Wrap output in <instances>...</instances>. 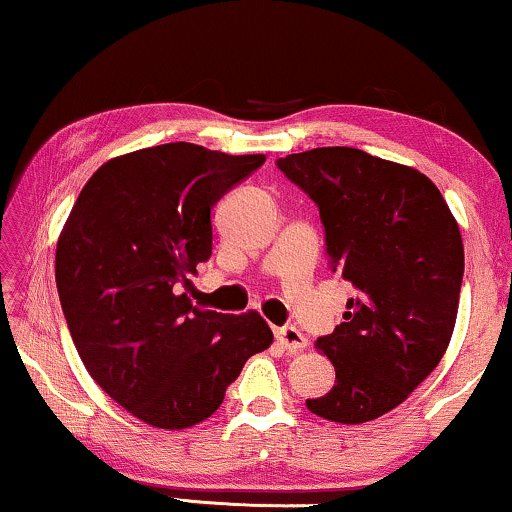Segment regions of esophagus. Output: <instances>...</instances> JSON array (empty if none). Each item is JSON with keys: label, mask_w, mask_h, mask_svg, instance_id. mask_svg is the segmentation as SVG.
<instances>
[{"label": "esophagus", "mask_w": 512, "mask_h": 512, "mask_svg": "<svg viewBox=\"0 0 512 512\" xmlns=\"http://www.w3.org/2000/svg\"><path fill=\"white\" fill-rule=\"evenodd\" d=\"M275 335H277L279 345H282L286 352H298V349H305L307 347V338L298 331V328H293V326L277 328Z\"/></svg>", "instance_id": "34e87169"}]
</instances>
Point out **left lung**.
<instances>
[{"mask_svg":"<svg viewBox=\"0 0 512 512\" xmlns=\"http://www.w3.org/2000/svg\"><path fill=\"white\" fill-rule=\"evenodd\" d=\"M314 200L331 270L352 282L342 324L317 340L335 366L307 410L363 424L401 405L443 359L459 310L464 244L436 184L415 167L349 146L279 158Z\"/></svg>","mask_w":512,"mask_h":512,"instance_id":"left-lung-1","label":"left lung"}]
</instances>
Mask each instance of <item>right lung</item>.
Instances as JSON below:
<instances>
[{"mask_svg":"<svg viewBox=\"0 0 512 512\" xmlns=\"http://www.w3.org/2000/svg\"><path fill=\"white\" fill-rule=\"evenodd\" d=\"M265 163L174 142L104 163L55 251L67 328L90 377L158 429L212 417L244 363L272 345L258 312L193 307L181 284L212 256V207Z\"/></svg>","mask_w":512,"mask_h":512,"instance_id":"right-lung-1","label":"right lung"}]
</instances>
